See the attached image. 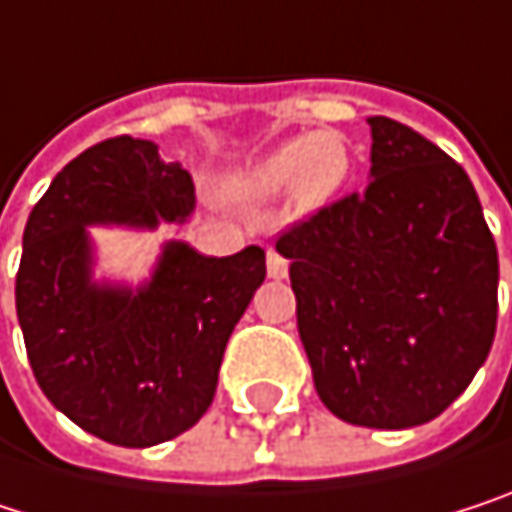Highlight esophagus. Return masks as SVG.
I'll list each match as a JSON object with an SVG mask.
<instances>
[{"mask_svg": "<svg viewBox=\"0 0 512 512\" xmlns=\"http://www.w3.org/2000/svg\"><path fill=\"white\" fill-rule=\"evenodd\" d=\"M286 274H289V262L277 250H268V277L271 280H283Z\"/></svg>", "mask_w": 512, "mask_h": 512, "instance_id": "esophagus-1", "label": "esophagus"}]
</instances>
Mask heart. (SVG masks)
Here are the masks:
<instances>
[{
	"mask_svg": "<svg viewBox=\"0 0 512 512\" xmlns=\"http://www.w3.org/2000/svg\"><path fill=\"white\" fill-rule=\"evenodd\" d=\"M352 169L349 145L340 133L322 130L307 139H292L274 154L259 160L250 172L241 175L238 193L250 199L277 196L292 190L295 202L304 211H316L337 196Z\"/></svg>",
	"mask_w": 512,
	"mask_h": 512,
	"instance_id": "1",
	"label": "heart"
}]
</instances>
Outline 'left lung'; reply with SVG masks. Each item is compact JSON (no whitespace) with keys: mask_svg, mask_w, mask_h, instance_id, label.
Returning <instances> with one entry per match:
<instances>
[{"mask_svg":"<svg viewBox=\"0 0 512 512\" xmlns=\"http://www.w3.org/2000/svg\"><path fill=\"white\" fill-rule=\"evenodd\" d=\"M370 184L277 238L319 399L346 423L408 429L438 417L486 361L498 250L465 169L373 116Z\"/></svg>","mask_w":512,"mask_h":512,"instance_id":"8db88e82","label":"left lung"}]
</instances>
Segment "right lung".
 <instances>
[{
    "label": "right lung",
    "mask_w": 512,
    "mask_h": 512,
    "mask_svg": "<svg viewBox=\"0 0 512 512\" xmlns=\"http://www.w3.org/2000/svg\"><path fill=\"white\" fill-rule=\"evenodd\" d=\"M190 211V172L125 133L74 157L26 220L14 295L32 373L62 414L110 444L169 441L208 411L229 334L265 280V250L217 259L175 241L145 289H101L86 226Z\"/></svg>",
    "instance_id": "right-lung-1"
}]
</instances>
